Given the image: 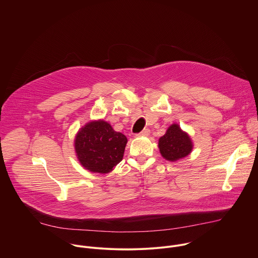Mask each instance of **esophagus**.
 <instances>
[{
  "instance_id": "esophagus-1",
  "label": "esophagus",
  "mask_w": 258,
  "mask_h": 258,
  "mask_svg": "<svg viewBox=\"0 0 258 258\" xmlns=\"http://www.w3.org/2000/svg\"><path fill=\"white\" fill-rule=\"evenodd\" d=\"M150 134V130L149 129H144L142 132H140L138 134V136H148Z\"/></svg>"
}]
</instances>
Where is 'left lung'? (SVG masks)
Listing matches in <instances>:
<instances>
[{"label":"left lung","mask_w":258,"mask_h":258,"mask_svg":"<svg viewBox=\"0 0 258 258\" xmlns=\"http://www.w3.org/2000/svg\"><path fill=\"white\" fill-rule=\"evenodd\" d=\"M162 157L170 162H176L188 156L193 149V142L185 131L176 123L172 124L166 133L158 141Z\"/></svg>","instance_id":"left-lung-1"}]
</instances>
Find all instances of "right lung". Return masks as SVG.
<instances>
[{
    "label": "right lung",
    "instance_id": "1",
    "mask_svg": "<svg viewBox=\"0 0 258 258\" xmlns=\"http://www.w3.org/2000/svg\"><path fill=\"white\" fill-rule=\"evenodd\" d=\"M127 138L104 120L85 124L76 134L74 147L80 164L90 172L106 174L123 159Z\"/></svg>",
    "mask_w": 258,
    "mask_h": 258
}]
</instances>
